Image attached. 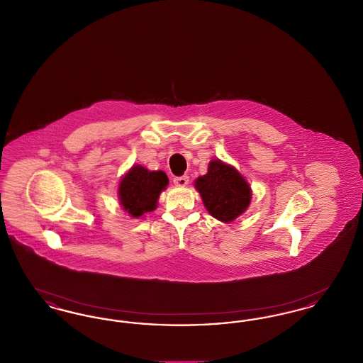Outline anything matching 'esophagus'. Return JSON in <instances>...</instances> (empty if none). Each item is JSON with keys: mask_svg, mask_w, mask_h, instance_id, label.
<instances>
[{"mask_svg": "<svg viewBox=\"0 0 363 363\" xmlns=\"http://www.w3.org/2000/svg\"><path fill=\"white\" fill-rule=\"evenodd\" d=\"M189 182V177L188 175H182V177H175L174 178V184L177 186H186Z\"/></svg>", "mask_w": 363, "mask_h": 363, "instance_id": "esophagus-1", "label": "esophagus"}]
</instances>
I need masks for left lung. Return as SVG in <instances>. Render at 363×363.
<instances>
[{"mask_svg": "<svg viewBox=\"0 0 363 363\" xmlns=\"http://www.w3.org/2000/svg\"><path fill=\"white\" fill-rule=\"evenodd\" d=\"M209 215L230 223L250 204L252 189L241 173L219 159L208 164V173L194 181Z\"/></svg>", "mask_w": 363, "mask_h": 363, "instance_id": "left-lung-1", "label": "left lung"}]
</instances>
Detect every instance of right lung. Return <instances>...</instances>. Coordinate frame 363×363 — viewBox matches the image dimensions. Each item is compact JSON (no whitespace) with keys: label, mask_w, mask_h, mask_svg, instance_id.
Listing matches in <instances>:
<instances>
[{"label":"right lung","mask_w":363,"mask_h":363,"mask_svg":"<svg viewBox=\"0 0 363 363\" xmlns=\"http://www.w3.org/2000/svg\"><path fill=\"white\" fill-rule=\"evenodd\" d=\"M169 185V178L163 172H150L135 164L121 178L118 199L122 208L133 218L152 212L157 206L160 191Z\"/></svg>","instance_id":"right-lung-1"}]
</instances>
